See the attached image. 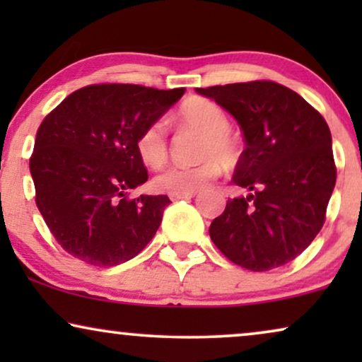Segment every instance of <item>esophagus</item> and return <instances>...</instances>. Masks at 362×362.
<instances>
[{
    "label": "esophagus",
    "instance_id": "34e87169",
    "mask_svg": "<svg viewBox=\"0 0 362 362\" xmlns=\"http://www.w3.org/2000/svg\"><path fill=\"white\" fill-rule=\"evenodd\" d=\"M196 192H186V194H170L171 201H180V199H191L194 197Z\"/></svg>",
    "mask_w": 362,
    "mask_h": 362
}]
</instances>
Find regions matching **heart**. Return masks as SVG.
I'll list each match as a JSON object with an SVG mask.
<instances>
[{
	"label": "heart",
	"mask_w": 362,
	"mask_h": 362,
	"mask_svg": "<svg viewBox=\"0 0 362 362\" xmlns=\"http://www.w3.org/2000/svg\"><path fill=\"white\" fill-rule=\"evenodd\" d=\"M177 118L182 125L204 133L199 148V158L204 161L194 166H171L160 173L155 177V187L168 194L199 191L219 176L221 163L230 166L240 155L239 141L229 132V118L217 103L206 98H192L181 107ZM136 150L145 165L160 168L168 158L165 123L158 120L143 128L136 138Z\"/></svg>",
	"instance_id": "1"
}]
</instances>
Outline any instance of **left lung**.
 Wrapping results in <instances>:
<instances>
[{"label": "left lung", "mask_w": 362, "mask_h": 362, "mask_svg": "<svg viewBox=\"0 0 362 362\" xmlns=\"http://www.w3.org/2000/svg\"><path fill=\"white\" fill-rule=\"evenodd\" d=\"M196 92L216 100L239 123L245 150L232 181L252 191L227 201L209 227L212 242L247 270L288 264L323 227L336 185L328 123L303 97L276 82Z\"/></svg>", "instance_id": "8db88e82"}]
</instances>
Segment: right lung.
<instances>
[{"label":"right lung","instance_id":"obj_1","mask_svg":"<svg viewBox=\"0 0 362 362\" xmlns=\"http://www.w3.org/2000/svg\"><path fill=\"white\" fill-rule=\"evenodd\" d=\"M182 93L97 83L72 92L44 118L29 170L37 209L67 254L115 267L155 237L171 201L163 194L128 199L148 180L136 138Z\"/></svg>","mask_w":362,"mask_h":362}]
</instances>
